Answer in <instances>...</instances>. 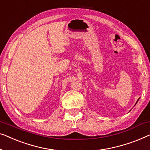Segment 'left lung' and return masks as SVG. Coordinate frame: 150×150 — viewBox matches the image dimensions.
<instances>
[{
    "mask_svg": "<svg viewBox=\"0 0 150 150\" xmlns=\"http://www.w3.org/2000/svg\"><path fill=\"white\" fill-rule=\"evenodd\" d=\"M137 101H138V100H137Z\"/></svg>",
    "mask_w": 150,
    "mask_h": 150,
    "instance_id": "1",
    "label": "left lung"
}]
</instances>
